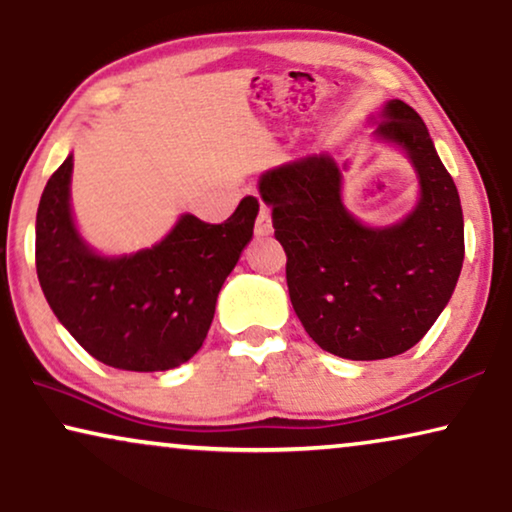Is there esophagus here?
<instances>
[{
    "label": "esophagus",
    "instance_id": "esophagus-1",
    "mask_svg": "<svg viewBox=\"0 0 512 512\" xmlns=\"http://www.w3.org/2000/svg\"><path fill=\"white\" fill-rule=\"evenodd\" d=\"M274 231L271 227V210L267 206L260 208V213H257V220H255V234L257 236H267Z\"/></svg>",
    "mask_w": 512,
    "mask_h": 512
}]
</instances>
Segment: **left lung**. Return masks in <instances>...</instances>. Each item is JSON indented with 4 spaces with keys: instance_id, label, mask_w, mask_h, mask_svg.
Wrapping results in <instances>:
<instances>
[{
    "instance_id": "left-lung-1",
    "label": "left lung",
    "mask_w": 512,
    "mask_h": 512,
    "mask_svg": "<svg viewBox=\"0 0 512 512\" xmlns=\"http://www.w3.org/2000/svg\"><path fill=\"white\" fill-rule=\"evenodd\" d=\"M377 133L398 142L421 177L417 210L395 227L367 229L346 213L342 173L325 154L260 180L288 255L292 309L320 349L349 360L412 349L445 309L463 264L459 192L426 124L407 102L391 100Z\"/></svg>"
}]
</instances>
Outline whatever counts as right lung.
<instances>
[{"mask_svg": "<svg viewBox=\"0 0 512 512\" xmlns=\"http://www.w3.org/2000/svg\"><path fill=\"white\" fill-rule=\"evenodd\" d=\"M70 175L67 156L37 208L34 260L46 302L109 367L161 372L187 363L208 335L222 283L250 243L260 203L245 196L222 224L182 215L159 245L107 260L74 229Z\"/></svg>", "mask_w": 512, "mask_h": 512, "instance_id": "add662e5", "label": "right lung"}]
</instances>
